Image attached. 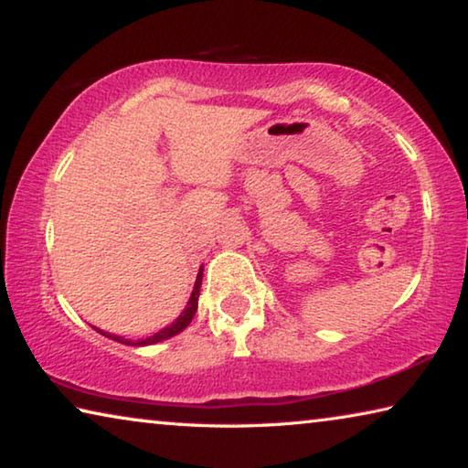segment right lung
<instances>
[{
	"label": "right lung",
	"mask_w": 468,
	"mask_h": 468,
	"mask_svg": "<svg viewBox=\"0 0 468 468\" xmlns=\"http://www.w3.org/2000/svg\"><path fill=\"white\" fill-rule=\"evenodd\" d=\"M202 271H204V268H200V272H197V279H196V284H194L192 297H189L187 305H186V310L181 312V315H179V318H177L176 322L169 324V326H165L163 330H158L156 335L148 336V338H144V340H136V343H133V340L122 338V336H115V335H109V332H102V330H99V328H97V330L101 332V335H105V336H107V338H111V340H117V343L132 345V346L154 345V343H161V340H167V338H171V336L179 335V332H184V330L189 326V322H192V320H194V315H196V310H197V297H200V287H202Z\"/></svg>",
	"instance_id": "right-lung-1"
}]
</instances>
